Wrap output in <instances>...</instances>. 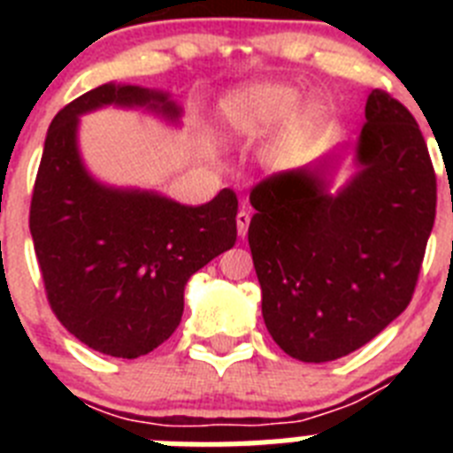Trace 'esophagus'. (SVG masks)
<instances>
[{"label":"esophagus","mask_w":453,"mask_h":453,"mask_svg":"<svg viewBox=\"0 0 453 453\" xmlns=\"http://www.w3.org/2000/svg\"><path fill=\"white\" fill-rule=\"evenodd\" d=\"M250 219H251V215H250V211H245V208H242V211L235 215V224H238L240 238H245L247 235V229H250Z\"/></svg>","instance_id":"obj_1"}]
</instances>
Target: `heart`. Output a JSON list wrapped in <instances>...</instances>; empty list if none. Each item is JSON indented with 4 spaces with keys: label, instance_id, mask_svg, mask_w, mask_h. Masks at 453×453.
<instances>
[{
    "label": "heart",
    "instance_id": "heart-1",
    "mask_svg": "<svg viewBox=\"0 0 453 453\" xmlns=\"http://www.w3.org/2000/svg\"><path fill=\"white\" fill-rule=\"evenodd\" d=\"M299 92L290 86H279V83H261L245 90L234 92L231 97L224 99L222 113L234 131L242 135H258L270 131L272 127L290 115V111L297 106ZM306 129V118L297 115L290 127L283 134L281 147L283 154H292L297 150Z\"/></svg>",
    "mask_w": 453,
    "mask_h": 453
}]
</instances>
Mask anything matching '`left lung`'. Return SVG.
I'll use <instances>...</instances> for the list:
<instances>
[{
    "mask_svg": "<svg viewBox=\"0 0 453 453\" xmlns=\"http://www.w3.org/2000/svg\"><path fill=\"white\" fill-rule=\"evenodd\" d=\"M356 172L326 192L334 163L279 172L250 195V250L274 342L303 363L351 354L406 311L435 219V172L418 122L372 90Z\"/></svg>",
    "mask_w": 453,
    "mask_h": 453,
    "instance_id": "left-lung-1",
    "label": "left lung"
}]
</instances>
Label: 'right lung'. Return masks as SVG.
Returning <instances> with one entry per match:
<instances>
[{"mask_svg":"<svg viewBox=\"0 0 453 453\" xmlns=\"http://www.w3.org/2000/svg\"><path fill=\"white\" fill-rule=\"evenodd\" d=\"M108 104L181 115L163 92L115 83L61 108L47 131L29 229L58 322L90 349L138 358L177 331L188 279L235 245L238 197L224 188L208 203L183 206L95 181L79 156V115Z\"/></svg>","mask_w":453,"mask_h":453,"instance_id":"right-lung-1","label":"right lung"}]
</instances>
